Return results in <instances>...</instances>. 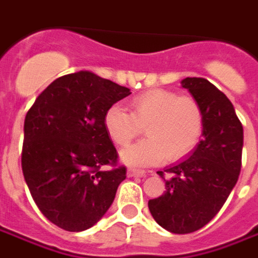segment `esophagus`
I'll return each instance as SVG.
<instances>
[{"instance_id":"esophagus-1","label":"esophagus","mask_w":258,"mask_h":258,"mask_svg":"<svg viewBox=\"0 0 258 258\" xmlns=\"http://www.w3.org/2000/svg\"><path fill=\"white\" fill-rule=\"evenodd\" d=\"M127 174H128V177H144V175H146V171L145 170H142V168L130 167Z\"/></svg>"}]
</instances>
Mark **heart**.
I'll return each mask as SVG.
<instances>
[{
  "instance_id": "heart-1",
  "label": "heart",
  "mask_w": 258,
  "mask_h": 258,
  "mask_svg": "<svg viewBox=\"0 0 258 258\" xmlns=\"http://www.w3.org/2000/svg\"><path fill=\"white\" fill-rule=\"evenodd\" d=\"M103 124L118 146L128 145L145 128L148 138L124 149L121 159L130 166H155L190 155L202 138L205 116L194 96L153 88L131 99L130 113L120 106L109 107Z\"/></svg>"
}]
</instances>
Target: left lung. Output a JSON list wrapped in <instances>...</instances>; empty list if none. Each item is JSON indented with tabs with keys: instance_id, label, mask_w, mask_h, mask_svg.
Masks as SVG:
<instances>
[{
	"instance_id": "obj_1",
	"label": "left lung",
	"mask_w": 258,
	"mask_h": 258,
	"mask_svg": "<svg viewBox=\"0 0 258 258\" xmlns=\"http://www.w3.org/2000/svg\"><path fill=\"white\" fill-rule=\"evenodd\" d=\"M184 88L203 109V138L188 159L159 171L162 196L148 202L155 221L173 233H190L210 222L236 185L242 167L243 127L224 92L202 77H186Z\"/></svg>"
}]
</instances>
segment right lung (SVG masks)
Here are the masks:
<instances>
[{
    "label": "right lung",
    "mask_w": 258,
    "mask_h": 258,
    "mask_svg": "<svg viewBox=\"0 0 258 258\" xmlns=\"http://www.w3.org/2000/svg\"><path fill=\"white\" fill-rule=\"evenodd\" d=\"M130 94L110 80L77 72L52 81L26 114V184L40 211L64 231L80 232L99 221L125 179L103 117Z\"/></svg>",
    "instance_id": "add662e5"
}]
</instances>
